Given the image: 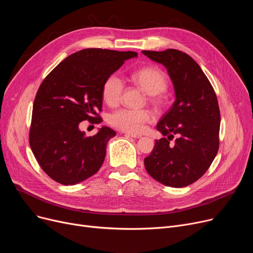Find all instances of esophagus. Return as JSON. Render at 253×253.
I'll return each instance as SVG.
<instances>
[{
  "label": "esophagus",
  "mask_w": 253,
  "mask_h": 253,
  "mask_svg": "<svg viewBox=\"0 0 253 253\" xmlns=\"http://www.w3.org/2000/svg\"><path fill=\"white\" fill-rule=\"evenodd\" d=\"M123 133L128 137H131V138H135V139H139L141 138L142 136L139 135V134H135V133H127V131H123Z\"/></svg>",
  "instance_id": "34e87169"
}]
</instances>
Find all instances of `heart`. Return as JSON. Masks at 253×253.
Masks as SVG:
<instances>
[{
    "instance_id": "1",
    "label": "heart",
    "mask_w": 253,
    "mask_h": 253,
    "mask_svg": "<svg viewBox=\"0 0 253 253\" xmlns=\"http://www.w3.org/2000/svg\"><path fill=\"white\" fill-rule=\"evenodd\" d=\"M131 79L144 91L151 95L154 104L162 102L160 94L163 93L168 85L167 76L163 71L154 67H145L138 70L131 75ZM124 91V82L117 75L108 77L102 87V97L104 102L110 107L116 106L122 99ZM152 115L147 110L119 109L110 115V124L129 133H139L144 125L150 123Z\"/></svg>"
}]
</instances>
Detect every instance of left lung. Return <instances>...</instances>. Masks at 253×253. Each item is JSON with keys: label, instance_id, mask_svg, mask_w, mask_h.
<instances>
[{"label": "left lung", "instance_id": "obj_1", "mask_svg": "<svg viewBox=\"0 0 253 253\" xmlns=\"http://www.w3.org/2000/svg\"><path fill=\"white\" fill-rule=\"evenodd\" d=\"M163 65L174 86L175 102L156 125L162 135L144 159L147 173L166 186L184 187L201 178L215 159L219 146L220 112L217 98L201 67L188 54L176 49L143 50ZM173 134L178 138L169 144Z\"/></svg>", "mask_w": 253, "mask_h": 253}]
</instances>
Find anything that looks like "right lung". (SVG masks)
Instances as JSON below:
<instances>
[{
  "label": "right lung",
  "mask_w": 253,
  "mask_h": 253,
  "mask_svg": "<svg viewBox=\"0 0 253 253\" xmlns=\"http://www.w3.org/2000/svg\"><path fill=\"white\" fill-rule=\"evenodd\" d=\"M133 51L87 48L66 57L43 80L36 94L30 145L43 171L64 185L91 177L102 167L107 143L115 131L103 126L88 137L79 128L83 120L100 123L105 80Z\"/></svg>",
  "instance_id": "obj_1"
}]
</instances>
